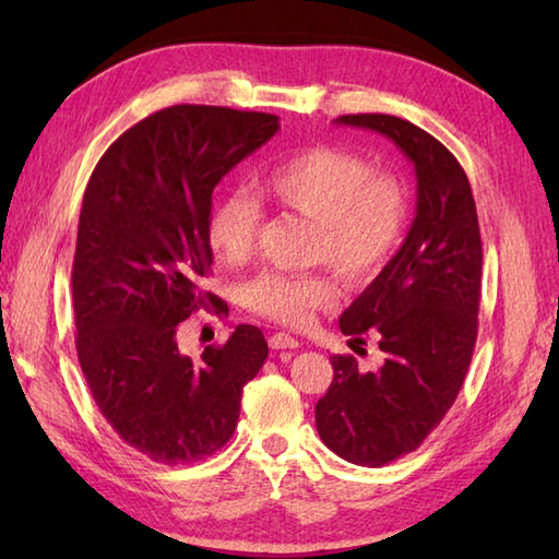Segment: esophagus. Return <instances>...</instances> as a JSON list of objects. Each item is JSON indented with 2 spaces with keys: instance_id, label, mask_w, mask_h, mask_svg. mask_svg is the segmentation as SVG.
<instances>
[{
  "instance_id": "esophagus-1",
  "label": "esophagus",
  "mask_w": 559,
  "mask_h": 559,
  "mask_svg": "<svg viewBox=\"0 0 559 559\" xmlns=\"http://www.w3.org/2000/svg\"><path fill=\"white\" fill-rule=\"evenodd\" d=\"M269 346L273 350H293V348H298L300 343H298V338H295V336L286 334V331H276V334L269 336Z\"/></svg>"
}]
</instances>
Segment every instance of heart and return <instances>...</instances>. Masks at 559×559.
<instances>
[{
    "mask_svg": "<svg viewBox=\"0 0 559 559\" xmlns=\"http://www.w3.org/2000/svg\"><path fill=\"white\" fill-rule=\"evenodd\" d=\"M261 194L273 204L314 221L312 261L336 269L348 286H365L396 257L408 233L411 199L396 175L377 173L358 153L314 146L286 158L261 177ZM261 206L233 192L211 209L206 237L223 264L242 266L254 254ZM338 300L329 271H264L245 286V305L286 326L310 324Z\"/></svg>",
    "mask_w": 559,
    "mask_h": 559,
    "instance_id": "b5f03b06",
    "label": "heart"
}]
</instances>
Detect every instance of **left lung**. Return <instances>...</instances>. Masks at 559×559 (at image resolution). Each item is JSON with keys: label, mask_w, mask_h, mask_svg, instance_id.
<instances>
[{"label": "left lung", "mask_w": 559, "mask_h": 559, "mask_svg": "<svg viewBox=\"0 0 559 559\" xmlns=\"http://www.w3.org/2000/svg\"><path fill=\"white\" fill-rule=\"evenodd\" d=\"M336 122L394 141L418 180L406 242L338 319L346 336L372 329L384 362L360 372L353 355H334V379L314 406L334 454L379 468L418 449L454 406L478 336L483 242L468 177L447 146L394 115Z\"/></svg>", "instance_id": "left-lung-1"}]
</instances>
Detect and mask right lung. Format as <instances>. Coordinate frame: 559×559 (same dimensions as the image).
Here are the masks:
<instances>
[{
    "label": "right lung",
    "mask_w": 559,
    "mask_h": 559,
    "mask_svg": "<svg viewBox=\"0 0 559 559\" xmlns=\"http://www.w3.org/2000/svg\"><path fill=\"white\" fill-rule=\"evenodd\" d=\"M278 127L269 112L173 105L127 129L83 194L71 269L81 370L112 430L165 466L228 442L269 355L264 334L240 324L192 360L177 324L216 300L204 290L213 189Z\"/></svg>",
    "instance_id": "obj_1"
}]
</instances>
